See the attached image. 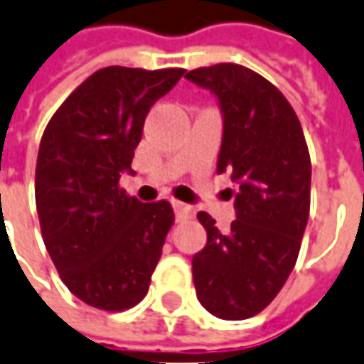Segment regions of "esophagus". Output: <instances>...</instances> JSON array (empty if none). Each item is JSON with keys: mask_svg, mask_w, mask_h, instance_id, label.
<instances>
[{"mask_svg": "<svg viewBox=\"0 0 364 364\" xmlns=\"http://www.w3.org/2000/svg\"><path fill=\"white\" fill-rule=\"evenodd\" d=\"M172 206H174V212H176L178 220H188L194 215V210L192 206H188L184 202H178V200H172Z\"/></svg>", "mask_w": 364, "mask_h": 364, "instance_id": "obj_1", "label": "esophagus"}]
</instances>
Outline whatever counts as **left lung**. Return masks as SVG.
Masks as SVG:
<instances>
[{
    "instance_id": "left-lung-1",
    "label": "left lung",
    "mask_w": 364,
    "mask_h": 364,
    "mask_svg": "<svg viewBox=\"0 0 364 364\" xmlns=\"http://www.w3.org/2000/svg\"><path fill=\"white\" fill-rule=\"evenodd\" d=\"M210 89L224 114L218 174L232 172L235 220L220 232L200 212L208 242L192 257L196 295L208 311L242 321L263 311L295 267L311 204V158L301 122L282 91L247 67L218 63L186 73Z\"/></svg>"
}]
</instances>
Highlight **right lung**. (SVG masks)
I'll return each instance as SVG.
<instances>
[{"label":"right lung","instance_id":"1","mask_svg":"<svg viewBox=\"0 0 364 364\" xmlns=\"http://www.w3.org/2000/svg\"><path fill=\"white\" fill-rule=\"evenodd\" d=\"M184 73L99 69L65 99L39 144L35 204L45 247L69 291L102 311L144 299L174 224L170 202L142 204L119 180L132 170L150 107Z\"/></svg>","mask_w":364,"mask_h":364}]
</instances>
